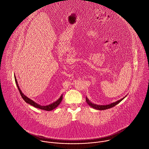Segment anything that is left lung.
Segmentation results:
<instances>
[{"label":"left lung","mask_w":149,"mask_h":149,"mask_svg":"<svg viewBox=\"0 0 149 149\" xmlns=\"http://www.w3.org/2000/svg\"><path fill=\"white\" fill-rule=\"evenodd\" d=\"M127 96H125L124 97L122 98L121 99L116 102H114V103H112L111 104H107V105H97V104H94L93 103H92L87 97H86V102H87V103L88 104V105H89L91 107L96 109V110H106V109H110V108H112L113 107H114L115 106H116L117 104H118L120 102H121Z\"/></svg>","instance_id":"obj_1"}]
</instances>
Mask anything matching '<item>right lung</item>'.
<instances>
[{
  "label": "right lung",
  "mask_w": 149,
  "mask_h": 149,
  "mask_svg": "<svg viewBox=\"0 0 149 149\" xmlns=\"http://www.w3.org/2000/svg\"><path fill=\"white\" fill-rule=\"evenodd\" d=\"M14 79H15V81L17 86V88H18V91H19V93H20L21 97H22V99H24V100L26 103H27L31 104V106H33V107H36V108L40 109H41V110H46V111H52V110H53V109H54L55 108H56V107L60 104V103L61 102V101H62V100H63V95H62L57 100H56V102L52 103V104H50L46 105V106H40V104H38V103H35L34 101H33L32 100L30 99L29 98H28V97H26L25 95H24L22 93V92L20 90L19 87V86H18V82H17V79H16V77H15V75H14Z\"/></svg>",
  "instance_id": "add662e5"
}]
</instances>
